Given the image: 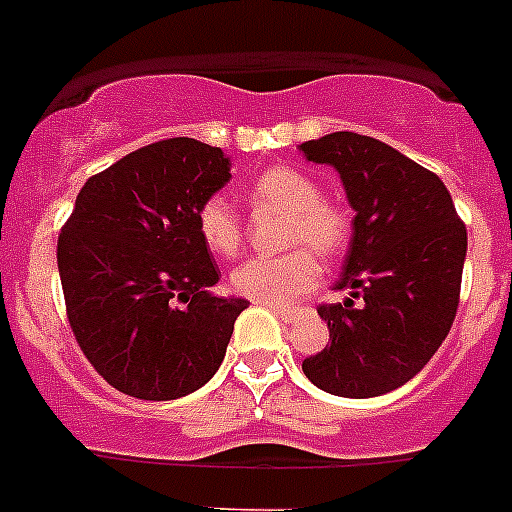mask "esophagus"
Wrapping results in <instances>:
<instances>
[{
    "mask_svg": "<svg viewBox=\"0 0 512 512\" xmlns=\"http://www.w3.org/2000/svg\"><path fill=\"white\" fill-rule=\"evenodd\" d=\"M271 310L277 312L279 318L284 320V323H295V318L300 315V310L297 307H282V305H271Z\"/></svg>",
    "mask_w": 512,
    "mask_h": 512,
    "instance_id": "esophagus-1",
    "label": "esophagus"
}]
</instances>
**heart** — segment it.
<instances>
[{"label": "heart", "mask_w": 512, "mask_h": 512, "mask_svg": "<svg viewBox=\"0 0 512 512\" xmlns=\"http://www.w3.org/2000/svg\"><path fill=\"white\" fill-rule=\"evenodd\" d=\"M253 210L284 212L282 243L297 246L279 256H253L235 266L230 287L241 297L264 305H287L318 287L323 259H338L351 238V215L338 202L320 197L318 182L292 166H271L246 187ZM197 235L215 256H235L243 246V225L220 194H212L194 215Z\"/></svg>", "instance_id": "1"}]
</instances>
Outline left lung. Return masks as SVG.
Segmentation results:
<instances>
[{
  "label": "left lung",
  "instance_id": "8db88e82",
  "mask_svg": "<svg viewBox=\"0 0 512 512\" xmlns=\"http://www.w3.org/2000/svg\"><path fill=\"white\" fill-rule=\"evenodd\" d=\"M307 161L341 174L356 210L354 238L336 289L362 305H320L330 346L302 361L315 387L341 397H379L415 377L449 336L467 256V228L433 171L359 133L302 143Z\"/></svg>",
  "mask_w": 512,
  "mask_h": 512
}]
</instances>
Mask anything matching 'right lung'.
I'll list each match as a JSON object with an SVG mask.
<instances>
[{
	"label": "right lung",
	"mask_w": 512,
	"mask_h": 512,
	"mask_svg": "<svg viewBox=\"0 0 512 512\" xmlns=\"http://www.w3.org/2000/svg\"><path fill=\"white\" fill-rule=\"evenodd\" d=\"M228 179L220 148L169 138L81 187L58 235V271L76 343L115 390L176 400L223 364L248 302L210 292L220 277L194 215Z\"/></svg>",
	"instance_id": "add662e5"
}]
</instances>
